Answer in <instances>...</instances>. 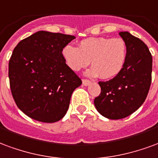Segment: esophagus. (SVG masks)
I'll use <instances>...</instances> for the list:
<instances>
[{"instance_id": "obj_1", "label": "esophagus", "mask_w": 158, "mask_h": 158, "mask_svg": "<svg viewBox=\"0 0 158 158\" xmlns=\"http://www.w3.org/2000/svg\"><path fill=\"white\" fill-rule=\"evenodd\" d=\"M92 83V81L89 80H87V79H83L82 80V84H83L84 86H88V85H90Z\"/></svg>"}]
</instances>
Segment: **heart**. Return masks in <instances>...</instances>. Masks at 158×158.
Returning <instances> with one entry per match:
<instances>
[{"instance_id": "b5f03b06", "label": "heart", "mask_w": 158, "mask_h": 158, "mask_svg": "<svg viewBox=\"0 0 158 158\" xmlns=\"http://www.w3.org/2000/svg\"><path fill=\"white\" fill-rule=\"evenodd\" d=\"M61 55L73 71L86 68L91 60L93 67L87 71V76H100L102 79L108 80L121 71L127 56V47L119 38H87L81 41L78 48L71 44L64 46Z\"/></svg>"}]
</instances>
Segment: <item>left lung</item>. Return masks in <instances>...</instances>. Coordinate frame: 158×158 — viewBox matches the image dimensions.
I'll return each instance as SVG.
<instances>
[{
    "instance_id": "8db88e82",
    "label": "left lung",
    "mask_w": 158,
    "mask_h": 158,
    "mask_svg": "<svg viewBox=\"0 0 158 158\" xmlns=\"http://www.w3.org/2000/svg\"><path fill=\"white\" fill-rule=\"evenodd\" d=\"M125 42L127 56L116 77L99 81L101 93L94 105L100 114L109 119H119L136 111L147 98L152 82V57L143 41L129 32L118 33Z\"/></svg>"
}]
</instances>
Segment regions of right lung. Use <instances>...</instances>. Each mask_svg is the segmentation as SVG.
Returning <instances> with one entry per match:
<instances>
[{
    "instance_id": "right-lung-1",
    "label": "right lung",
    "mask_w": 158,
    "mask_h": 158,
    "mask_svg": "<svg viewBox=\"0 0 158 158\" xmlns=\"http://www.w3.org/2000/svg\"><path fill=\"white\" fill-rule=\"evenodd\" d=\"M72 35L39 31L18 43L9 60L8 76L15 103L35 120L54 123L67 112L81 80L62 58Z\"/></svg>"
}]
</instances>
